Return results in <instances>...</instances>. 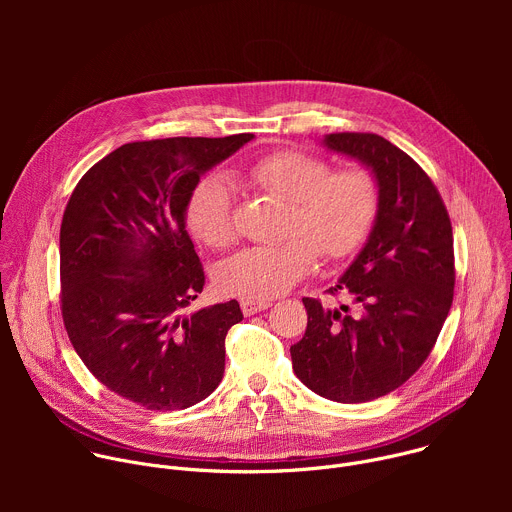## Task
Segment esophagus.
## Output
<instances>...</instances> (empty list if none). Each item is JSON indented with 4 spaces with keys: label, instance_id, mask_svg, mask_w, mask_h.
I'll list each match as a JSON object with an SVG mask.
<instances>
[{
    "label": "esophagus",
    "instance_id": "esophagus-1",
    "mask_svg": "<svg viewBox=\"0 0 512 512\" xmlns=\"http://www.w3.org/2000/svg\"><path fill=\"white\" fill-rule=\"evenodd\" d=\"M269 306H271L269 302H253V300H247V298L241 300V310H243L245 316H253V314H257V312H263V310H267Z\"/></svg>",
    "mask_w": 512,
    "mask_h": 512
}]
</instances>
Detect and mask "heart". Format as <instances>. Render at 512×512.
<instances>
[{
  "label": "heart",
  "instance_id": "b5f03b06",
  "mask_svg": "<svg viewBox=\"0 0 512 512\" xmlns=\"http://www.w3.org/2000/svg\"><path fill=\"white\" fill-rule=\"evenodd\" d=\"M257 186L289 202L287 241L257 245L227 259L216 273L225 294L267 302L302 281L324 259H342L367 239L379 210V182L367 168L330 172L318 156L275 150L245 170ZM186 221L196 239L212 249L231 245L233 188L218 174L204 176L190 192Z\"/></svg>",
  "mask_w": 512,
  "mask_h": 512
}]
</instances>
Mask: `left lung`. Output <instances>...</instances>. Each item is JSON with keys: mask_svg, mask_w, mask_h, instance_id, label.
<instances>
[{"mask_svg": "<svg viewBox=\"0 0 512 512\" xmlns=\"http://www.w3.org/2000/svg\"><path fill=\"white\" fill-rule=\"evenodd\" d=\"M324 145L369 166L379 210L367 245L344 271L348 306L304 298L308 326L289 348L298 379L338 403H364L401 387L429 356L454 300V235L431 178L377 133H330Z\"/></svg>", "mask_w": 512, "mask_h": 512, "instance_id": "left-lung-1", "label": "left lung"}]
</instances>
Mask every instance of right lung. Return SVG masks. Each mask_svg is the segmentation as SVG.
<instances>
[{
	"instance_id": "1",
	"label": "right lung",
	"mask_w": 512,
	"mask_h": 512,
	"mask_svg": "<svg viewBox=\"0 0 512 512\" xmlns=\"http://www.w3.org/2000/svg\"><path fill=\"white\" fill-rule=\"evenodd\" d=\"M253 133L131 141L72 190L60 225V310L93 377L152 411L206 399L225 373L237 300L188 312L204 269L186 231L200 176Z\"/></svg>"
}]
</instances>
